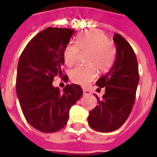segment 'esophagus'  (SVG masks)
Returning a JSON list of instances; mask_svg holds the SVG:
<instances>
[{"mask_svg": "<svg viewBox=\"0 0 157 157\" xmlns=\"http://www.w3.org/2000/svg\"><path fill=\"white\" fill-rule=\"evenodd\" d=\"M90 94H91L90 91L88 90H86V89H83V95L88 96V95H90Z\"/></svg>", "mask_w": 157, "mask_h": 157, "instance_id": "34e87169", "label": "esophagus"}]
</instances>
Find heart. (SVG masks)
I'll return each instance as SVG.
<instances>
[{
    "mask_svg": "<svg viewBox=\"0 0 157 157\" xmlns=\"http://www.w3.org/2000/svg\"><path fill=\"white\" fill-rule=\"evenodd\" d=\"M82 52L90 51L87 56L89 66L76 67L70 71V78L76 84L89 85L97 77V68L101 72L111 68L116 59V48L109 37L101 30H89L80 33L76 44L69 43L65 47L63 57L65 64L72 66L76 63Z\"/></svg>",
    "mask_w": 157,
    "mask_h": 157,
    "instance_id": "obj_1",
    "label": "heart"
}]
</instances>
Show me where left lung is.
<instances>
[{"instance_id": "left-lung-1", "label": "left lung", "mask_w": 157, "mask_h": 157, "mask_svg": "<svg viewBox=\"0 0 157 157\" xmlns=\"http://www.w3.org/2000/svg\"><path fill=\"white\" fill-rule=\"evenodd\" d=\"M116 57L114 64L96 84L105 87L102 100L90 112V127L99 132H111L120 128L130 116L139 82L137 57L132 47L122 35L115 34ZM98 99V96L94 95Z\"/></svg>"}]
</instances>
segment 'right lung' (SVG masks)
Returning a JSON list of instances; mask_svg holds the SVG:
<instances>
[{"label":"right lung","mask_w":157,"mask_h":157,"mask_svg":"<svg viewBox=\"0 0 157 157\" xmlns=\"http://www.w3.org/2000/svg\"><path fill=\"white\" fill-rule=\"evenodd\" d=\"M75 30L48 27L34 36L19 57L16 94L27 121L43 133L61 130L69 110L82 95L80 86L72 83L60 92L52 86L54 77L63 75V52ZM64 79L67 76L64 75Z\"/></svg>","instance_id":"obj_1"}]
</instances>
